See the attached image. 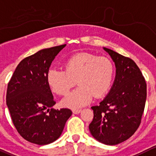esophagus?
<instances>
[{
    "instance_id": "1",
    "label": "esophagus",
    "mask_w": 156,
    "mask_h": 156,
    "mask_svg": "<svg viewBox=\"0 0 156 156\" xmlns=\"http://www.w3.org/2000/svg\"><path fill=\"white\" fill-rule=\"evenodd\" d=\"M81 112V109H73V114H79Z\"/></svg>"
}]
</instances>
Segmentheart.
<instances>
[{
    "label": "heart",
    "mask_w": 156,
    "mask_h": 156,
    "mask_svg": "<svg viewBox=\"0 0 156 156\" xmlns=\"http://www.w3.org/2000/svg\"><path fill=\"white\" fill-rule=\"evenodd\" d=\"M65 70L51 68L47 73V84L52 92L66 95L75 85L79 87L62 100L71 109L87 105L93 99L104 96L109 90L114 75V66L109 59L90 53H79L66 59Z\"/></svg>",
    "instance_id": "obj_1"
}]
</instances>
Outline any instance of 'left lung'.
<instances>
[{
    "label": "left lung",
    "instance_id": "1",
    "mask_svg": "<svg viewBox=\"0 0 156 156\" xmlns=\"http://www.w3.org/2000/svg\"><path fill=\"white\" fill-rule=\"evenodd\" d=\"M115 66L113 84L99 106H92L89 126L98 142L115 146L129 139L139 128L146 100V83L133 60L103 47Z\"/></svg>",
    "mask_w": 156,
    "mask_h": 156
}]
</instances>
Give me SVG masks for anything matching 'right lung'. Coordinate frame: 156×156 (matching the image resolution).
I'll list each match as a JSON object with an SVG mask.
<instances>
[{
    "label": "right lung",
    "instance_id": "1",
    "mask_svg": "<svg viewBox=\"0 0 156 156\" xmlns=\"http://www.w3.org/2000/svg\"><path fill=\"white\" fill-rule=\"evenodd\" d=\"M66 44L42 49L17 65L7 86L6 101L13 123L31 143L44 146L57 140L72 115L53 109L54 99L47 76L52 62Z\"/></svg>",
    "mask_w": 156,
    "mask_h": 156
}]
</instances>
